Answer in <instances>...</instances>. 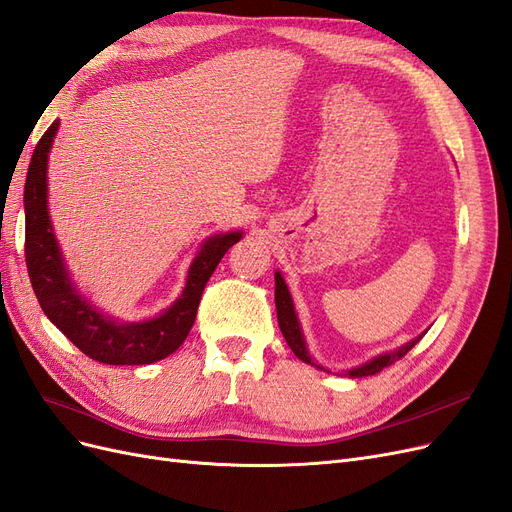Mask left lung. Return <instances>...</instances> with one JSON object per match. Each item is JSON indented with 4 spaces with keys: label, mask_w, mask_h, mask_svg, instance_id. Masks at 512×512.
<instances>
[{
    "label": "left lung",
    "mask_w": 512,
    "mask_h": 512,
    "mask_svg": "<svg viewBox=\"0 0 512 512\" xmlns=\"http://www.w3.org/2000/svg\"><path fill=\"white\" fill-rule=\"evenodd\" d=\"M275 307H277V322H280V329H282V335L286 339V344L290 346V350L299 356L301 361L309 363V365H316L312 361V356L307 354V348H305V342H303V335H301V327H299V320H297V314H294V305H292V299H290V292L282 280L280 273H275ZM423 335H418L416 339H412V342H408L406 346H401L399 350L395 352H389V354H380L376 356L374 361H369L361 367H356L352 371H348L350 378H363V376H374L378 374V371H382L384 367L393 365L395 361L404 359V356L421 342ZM318 367V365H316Z\"/></svg>",
    "instance_id": "obj_1"
}]
</instances>
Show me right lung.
Wrapping results in <instances>:
<instances>
[{
	"label": "right lung",
	"instance_id": "right-lung-1",
	"mask_svg": "<svg viewBox=\"0 0 512 512\" xmlns=\"http://www.w3.org/2000/svg\"><path fill=\"white\" fill-rule=\"evenodd\" d=\"M59 121L38 141L25 179V265L42 312L89 359L106 365H149L173 354L196 320L203 290L241 232L211 237L192 262L183 294L162 316L119 324L98 314L74 290L46 211V160Z\"/></svg>",
	"mask_w": 512,
	"mask_h": 512
}]
</instances>
